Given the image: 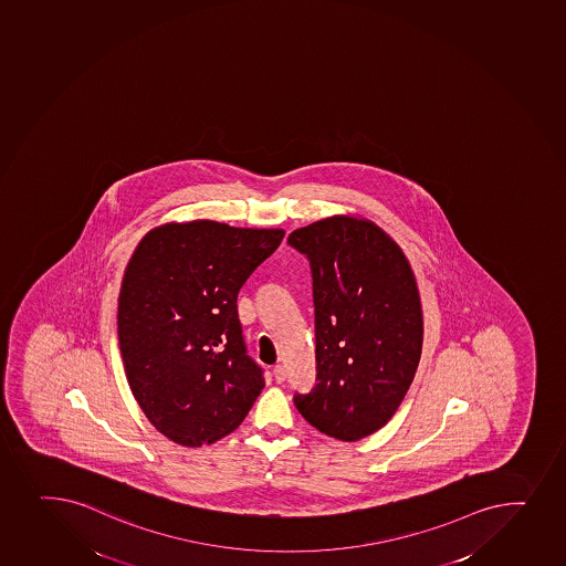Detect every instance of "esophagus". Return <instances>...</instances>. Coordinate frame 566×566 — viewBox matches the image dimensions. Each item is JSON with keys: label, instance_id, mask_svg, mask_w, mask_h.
I'll use <instances>...</instances> for the list:
<instances>
[{"label": "esophagus", "instance_id": "esophagus-1", "mask_svg": "<svg viewBox=\"0 0 566 566\" xmlns=\"http://www.w3.org/2000/svg\"><path fill=\"white\" fill-rule=\"evenodd\" d=\"M274 378L277 384H283L286 378L285 369H283V365H275L274 367Z\"/></svg>", "mask_w": 566, "mask_h": 566}]
</instances>
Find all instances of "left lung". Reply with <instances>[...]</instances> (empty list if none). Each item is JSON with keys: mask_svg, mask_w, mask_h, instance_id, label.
Masks as SVG:
<instances>
[{"mask_svg": "<svg viewBox=\"0 0 566 566\" xmlns=\"http://www.w3.org/2000/svg\"><path fill=\"white\" fill-rule=\"evenodd\" d=\"M289 245L310 259L318 381L294 405L322 434L361 440L394 417L421 357L410 262L380 227L352 216L296 229Z\"/></svg>", "mask_w": 566, "mask_h": 566, "instance_id": "left-lung-1", "label": "left lung"}]
</instances>
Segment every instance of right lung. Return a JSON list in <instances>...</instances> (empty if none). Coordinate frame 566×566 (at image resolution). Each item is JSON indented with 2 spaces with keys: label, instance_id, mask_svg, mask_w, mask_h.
<instances>
[{
  "label": "right lung",
  "instance_id": "add662e5",
  "mask_svg": "<svg viewBox=\"0 0 566 566\" xmlns=\"http://www.w3.org/2000/svg\"><path fill=\"white\" fill-rule=\"evenodd\" d=\"M283 237L212 220L166 223L130 256L117 311L126 380L175 443L231 434L261 395L264 376L245 350L237 297Z\"/></svg>",
  "mask_w": 566,
  "mask_h": 566
}]
</instances>
